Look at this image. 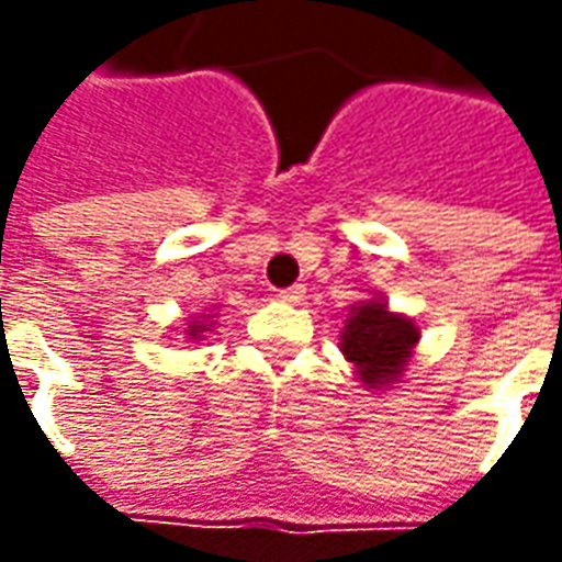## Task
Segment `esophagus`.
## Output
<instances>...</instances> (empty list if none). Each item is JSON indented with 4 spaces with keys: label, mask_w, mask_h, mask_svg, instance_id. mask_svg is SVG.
Returning <instances> with one entry per match:
<instances>
[{
    "label": "esophagus",
    "mask_w": 562,
    "mask_h": 562,
    "mask_svg": "<svg viewBox=\"0 0 562 562\" xmlns=\"http://www.w3.org/2000/svg\"><path fill=\"white\" fill-rule=\"evenodd\" d=\"M306 289L297 282V285H289V289H280V301H285V304H301L304 301Z\"/></svg>",
    "instance_id": "obj_1"
}]
</instances>
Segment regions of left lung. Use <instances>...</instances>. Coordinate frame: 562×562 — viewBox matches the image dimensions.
<instances>
[{"mask_svg": "<svg viewBox=\"0 0 562 562\" xmlns=\"http://www.w3.org/2000/svg\"><path fill=\"white\" fill-rule=\"evenodd\" d=\"M422 330L413 318L391 313L385 301L352 306L342 328L340 349L370 389H385L401 382L403 370L413 358Z\"/></svg>", "mask_w": 562, "mask_h": 562, "instance_id": "8db88e82", "label": "left lung"}]
</instances>
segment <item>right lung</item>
<instances>
[{"mask_svg":"<svg viewBox=\"0 0 562 562\" xmlns=\"http://www.w3.org/2000/svg\"><path fill=\"white\" fill-rule=\"evenodd\" d=\"M213 328V325H207V318L201 316V322H189V340H201V334H204V330H210Z\"/></svg>","mask_w":562,"mask_h":562,"instance_id":"add662e5","label":"right lung"}]
</instances>
